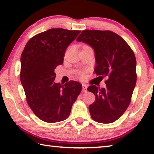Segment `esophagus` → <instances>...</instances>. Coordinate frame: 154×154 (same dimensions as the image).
<instances>
[{
	"instance_id": "1",
	"label": "esophagus",
	"mask_w": 154,
	"mask_h": 154,
	"mask_svg": "<svg viewBox=\"0 0 154 154\" xmlns=\"http://www.w3.org/2000/svg\"><path fill=\"white\" fill-rule=\"evenodd\" d=\"M83 86V92H87V85L86 84H82Z\"/></svg>"
}]
</instances>
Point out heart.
<instances>
[{
  "label": "heart",
  "instance_id": "obj_1",
  "mask_svg": "<svg viewBox=\"0 0 154 154\" xmlns=\"http://www.w3.org/2000/svg\"><path fill=\"white\" fill-rule=\"evenodd\" d=\"M78 75L81 78V79H84L85 77V71H81L78 73Z\"/></svg>",
  "mask_w": 154,
  "mask_h": 154
}]
</instances>
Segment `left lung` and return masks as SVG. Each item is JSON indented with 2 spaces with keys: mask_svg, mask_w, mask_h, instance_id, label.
Here are the masks:
<instances>
[{
  "mask_svg": "<svg viewBox=\"0 0 154 154\" xmlns=\"http://www.w3.org/2000/svg\"><path fill=\"white\" fill-rule=\"evenodd\" d=\"M92 47L95 52L94 71L107 77L106 87L91 85L88 91L95 96L89 106L91 116L97 122H115L131 102L136 86V60L134 51L124 39L110 30H85L77 38Z\"/></svg>",
  "mask_w": 154,
  "mask_h": 154,
  "instance_id": "8db88e82",
  "label": "left lung"
}]
</instances>
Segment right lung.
<instances>
[{
  "label": "right lung",
  "mask_w": 154,
  "mask_h": 154,
  "mask_svg": "<svg viewBox=\"0 0 154 154\" xmlns=\"http://www.w3.org/2000/svg\"><path fill=\"white\" fill-rule=\"evenodd\" d=\"M80 30L52 28L36 34L21 55L20 78L27 103L35 115L45 122L63 121L69 116L82 85L75 81L54 82V70L63 63L65 50Z\"/></svg>",
  "instance_id": "right-lung-1"
}]
</instances>
